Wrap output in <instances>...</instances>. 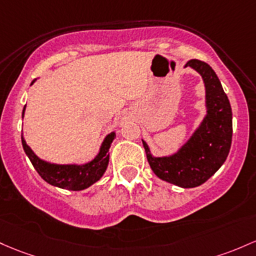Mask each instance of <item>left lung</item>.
<instances>
[{"instance_id":"left-lung-1","label":"left lung","mask_w":256,"mask_h":256,"mask_svg":"<svg viewBox=\"0 0 256 256\" xmlns=\"http://www.w3.org/2000/svg\"><path fill=\"white\" fill-rule=\"evenodd\" d=\"M192 66L203 78L206 88L208 114L194 134L178 153L171 156H152L143 142L148 162L159 178L184 188L204 184L220 169L232 143V110L220 80L209 64L190 60Z\"/></svg>"}]
</instances>
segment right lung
<instances>
[{
    "instance_id": "right-lung-1",
    "label": "right lung",
    "mask_w": 256,
    "mask_h": 256,
    "mask_svg": "<svg viewBox=\"0 0 256 256\" xmlns=\"http://www.w3.org/2000/svg\"><path fill=\"white\" fill-rule=\"evenodd\" d=\"M34 81L32 82V85L34 84ZM114 138V132L108 134L102 143V147H100L98 156L92 162H87V164L82 165V166H78V165L50 164V162H46L40 158H38L34 154V152L30 150L29 146L24 141L23 136H22V143H23L25 153L29 156L30 162H32L35 170L38 171V175L44 181L48 182L52 186L64 188V190H81L90 187L91 184H94V182H97L103 176L106 166H108L109 147H110Z\"/></svg>"
}]
</instances>
